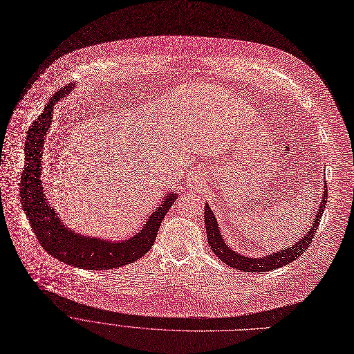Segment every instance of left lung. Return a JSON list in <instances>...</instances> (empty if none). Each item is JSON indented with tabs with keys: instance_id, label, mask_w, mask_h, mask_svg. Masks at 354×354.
<instances>
[{
	"instance_id": "8db88e82",
	"label": "left lung",
	"mask_w": 354,
	"mask_h": 354,
	"mask_svg": "<svg viewBox=\"0 0 354 354\" xmlns=\"http://www.w3.org/2000/svg\"><path fill=\"white\" fill-rule=\"evenodd\" d=\"M326 199H328V187L325 185V191H324L322 201L319 203V209L317 210V215L313 221V226L308 230V233L293 247L277 251V252L263 257V258H248V257L237 254L230 247H227L221 234L214 212L210 210L209 205H206V209L203 212L205 214L203 218H205V226H206L209 245L221 261H223L229 266L236 268L243 272H268V270H273L276 268H281L283 265H288L289 262H293L295 259L301 257L303 252H306L308 245L313 243L317 229L319 226V219L322 218V214H324Z\"/></svg>"
}]
</instances>
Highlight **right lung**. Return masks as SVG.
<instances>
[{
	"label": "right lung",
	"mask_w": 354,
	"mask_h": 354,
	"mask_svg": "<svg viewBox=\"0 0 354 354\" xmlns=\"http://www.w3.org/2000/svg\"><path fill=\"white\" fill-rule=\"evenodd\" d=\"M73 85L61 88L46 104L44 111L33 121L25 142V167L21 176V202L40 245L54 258L88 270L114 269L144 257L153 245L160 223L177 199L169 194L138 234L121 243L82 237L68 230L44 198L40 181V162L44 135L50 127L53 106L66 95Z\"/></svg>",
	"instance_id": "obj_1"
}]
</instances>
